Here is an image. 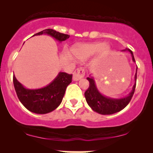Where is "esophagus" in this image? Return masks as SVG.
I'll return each mask as SVG.
<instances>
[{"label": "esophagus", "mask_w": 153, "mask_h": 153, "mask_svg": "<svg viewBox=\"0 0 153 153\" xmlns=\"http://www.w3.org/2000/svg\"><path fill=\"white\" fill-rule=\"evenodd\" d=\"M84 75H85L84 69H82V68H78V69L75 70L74 73H73V80H74V81H78V80H80L82 78H83Z\"/></svg>", "instance_id": "esophagus-1"}]
</instances>
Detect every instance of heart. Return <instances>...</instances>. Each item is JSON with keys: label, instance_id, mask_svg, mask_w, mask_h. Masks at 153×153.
Returning a JSON list of instances; mask_svg holds the SVG:
<instances>
[{"label": "heart", "instance_id": "b5f03b06", "mask_svg": "<svg viewBox=\"0 0 153 153\" xmlns=\"http://www.w3.org/2000/svg\"><path fill=\"white\" fill-rule=\"evenodd\" d=\"M109 46L106 43L80 44L72 49V54L75 59L85 61L98 52L100 55H105L109 52Z\"/></svg>", "mask_w": 153, "mask_h": 153}]
</instances>
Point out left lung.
<instances>
[{
    "label": "left lung",
    "instance_id": "obj_1",
    "mask_svg": "<svg viewBox=\"0 0 153 153\" xmlns=\"http://www.w3.org/2000/svg\"><path fill=\"white\" fill-rule=\"evenodd\" d=\"M122 52H129L132 57V61L135 62L134 54L131 50L127 48L122 50ZM137 72V67L134 75L135 82L132 87V90L127 96L120 99H114L103 95L96 86L94 78L90 75V76L87 78V80L90 82V85L88 90L85 92V98L88 106L92 108L93 111L103 115L113 114L122 111L127 106L134 93L135 87H136Z\"/></svg>",
    "mask_w": 153,
    "mask_h": 153
}]
</instances>
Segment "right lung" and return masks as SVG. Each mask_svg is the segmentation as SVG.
Here are the masks:
<instances>
[{
  "mask_svg": "<svg viewBox=\"0 0 153 153\" xmlns=\"http://www.w3.org/2000/svg\"><path fill=\"white\" fill-rule=\"evenodd\" d=\"M47 34L62 42L70 35L62 34L52 29L36 33L34 36ZM73 75L59 72L55 78L45 87L37 89L26 88L13 75V85L19 101L26 108L39 114L50 113L59 106L65 93L66 88L72 82Z\"/></svg>",
  "mask_w": 153,
  "mask_h": 153,
  "instance_id": "right-lung-1",
  "label": "right lung"
}]
</instances>
